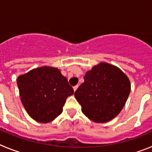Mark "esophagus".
<instances>
[{"instance_id": "obj_1", "label": "esophagus", "mask_w": 152, "mask_h": 152, "mask_svg": "<svg viewBox=\"0 0 152 152\" xmlns=\"http://www.w3.org/2000/svg\"><path fill=\"white\" fill-rule=\"evenodd\" d=\"M78 85H76V86H73V90H74V91H76V90L77 89V88H78Z\"/></svg>"}]
</instances>
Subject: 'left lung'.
I'll return each mask as SVG.
<instances>
[{
    "mask_svg": "<svg viewBox=\"0 0 152 152\" xmlns=\"http://www.w3.org/2000/svg\"><path fill=\"white\" fill-rule=\"evenodd\" d=\"M130 92V83L119 68L107 63L94 66L84 76L75 98L86 117L96 123H106L117 117Z\"/></svg>",
    "mask_w": 152,
    "mask_h": 152,
    "instance_id": "1",
    "label": "left lung"
}]
</instances>
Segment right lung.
<instances>
[{
	"label": "right lung",
	"instance_id": "1",
	"mask_svg": "<svg viewBox=\"0 0 152 152\" xmlns=\"http://www.w3.org/2000/svg\"><path fill=\"white\" fill-rule=\"evenodd\" d=\"M17 86L28 115L43 124L58 117L66 98L74 93L59 69L48 66L37 68L19 76Z\"/></svg>",
	"mask_w": 152,
	"mask_h": 152
}]
</instances>
